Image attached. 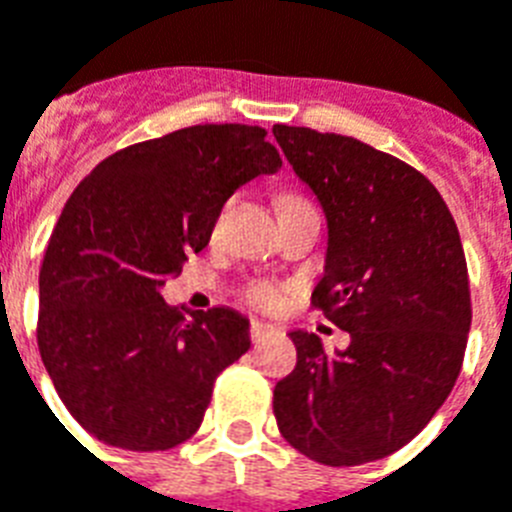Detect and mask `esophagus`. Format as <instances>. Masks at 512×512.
<instances>
[{"label":"esophagus","instance_id":"1","mask_svg":"<svg viewBox=\"0 0 512 512\" xmlns=\"http://www.w3.org/2000/svg\"><path fill=\"white\" fill-rule=\"evenodd\" d=\"M274 332H277V327H272V324H266V322H253L251 324L253 342H261V340H264V337L274 335Z\"/></svg>","mask_w":512,"mask_h":512}]
</instances>
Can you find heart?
Instances as JSON below:
<instances>
[{
    "label": "heart",
    "instance_id": "b5f03b06",
    "mask_svg": "<svg viewBox=\"0 0 512 512\" xmlns=\"http://www.w3.org/2000/svg\"><path fill=\"white\" fill-rule=\"evenodd\" d=\"M285 198H293V196H285ZM246 298L253 303V306H259V308L280 306V295H277V290L269 285H264V282H256V285L248 287Z\"/></svg>",
    "mask_w": 512,
    "mask_h": 512
}]
</instances>
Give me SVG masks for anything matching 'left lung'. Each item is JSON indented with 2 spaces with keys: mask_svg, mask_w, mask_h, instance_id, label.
<instances>
[{
  "mask_svg": "<svg viewBox=\"0 0 512 512\" xmlns=\"http://www.w3.org/2000/svg\"><path fill=\"white\" fill-rule=\"evenodd\" d=\"M327 219L314 306L350 335L327 353L293 329L298 363L274 387L282 437L324 466H361L408 445L442 408L471 329L455 219L429 180L369 143L274 125Z\"/></svg>",
  "mask_w": 512,
  "mask_h": 512,
  "instance_id": "8db88e82",
  "label": "left lung"
}]
</instances>
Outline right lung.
<instances>
[{"mask_svg": "<svg viewBox=\"0 0 512 512\" xmlns=\"http://www.w3.org/2000/svg\"><path fill=\"white\" fill-rule=\"evenodd\" d=\"M256 125H193L117 151L73 190L38 274V350L83 429L122 450L180 445L219 371L251 348L235 308H170L167 277L209 246L227 198L280 172Z\"/></svg>", "mask_w": 512, "mask_h": 512, "instance_id": "add662e5", "label": "right lung"}]
</instances>
